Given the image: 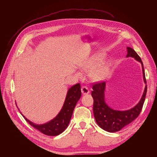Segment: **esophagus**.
Here are the masks:
<instances>
[{"label":"esophagus","instance_id":"obj_1","mask_svg":"<svg viewBox=\"0 0 157 157\" xmlns=\"http://www.w3.org/2000/svg\"><path fill=\"white\" fill-rule=\"evenodd\" d=\"M81 92L83 95H86L90 93V90L86 86H82L81 88Z\"/></svg>","mask_w":157,"mask_h":157}]
</instances>
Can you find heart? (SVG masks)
I'll use <instances>...</instances> for the list:
<instances>
[{
    "label": "heart",
    "mask_w": 157,
    "mask_h": 157,
    "mask_svg": "<svg viewBox=\"0 0 157 157\" xmlns=\"http://www.w3.org/2000/svg\"><path fill=\"white\" fill-rule=\"evenodd\" d=\"M102 56L101 55H96L89 60L88 63L82 66L84 70L92 69L89 74L90 80L94 82H99L106 78L108 76L109 70H110V65L109 61H104L100 64Z\"/></svg>",
    "instance_id": "1"
}]
</instances>
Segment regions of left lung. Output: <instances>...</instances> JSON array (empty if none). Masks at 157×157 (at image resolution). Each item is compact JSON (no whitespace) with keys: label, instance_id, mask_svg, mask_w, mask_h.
<instances>
[{"label":"left lung","instance_id":"8db88e82","mask_svg":"<svg viewBox=\"0 0 157 157\" xmlns=\"http://www.w3.org/2000/svg\"><path fill=\"white\" fill-rule=\"evenodd\" d=\"M127 51L126 58H134L136 61L141 63L144 81L146 84L144 64L140 57L130 47H127ZM105 82L96 83L92 86V96L94 99L93 111L94 118L98 125L103 130L109 132H116L129 124L139 116L145 101L147 94V85H145L143 95L138 103L134 107L125 111L115 110L108 106L105 101Z\"/></svg>","mask_w":157,"mask_h":157}]
</instances>
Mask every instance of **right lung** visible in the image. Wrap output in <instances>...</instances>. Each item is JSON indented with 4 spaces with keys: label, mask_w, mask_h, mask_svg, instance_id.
<instances>
[{
    "label": "right lung",
    "mask_w": 157,
    "mask_h": 157,
    "mask_svg": "<svg viewBox=\"0 0 157 157\" xmlns=\"http://www.w3.org/2000/svg\"><path fill=\"white\" fill-rule=\"evenodd\" d=\"M81 97V90L80 84L71 87L67 91L63 105L55 118L42 124H36L29 121L23 116L27 122L33 127L47 136H56L61 134L68 126L72 117L74 109Z\"/></svg>",
    "instance_id": "obj_1"
}]
</instances>
